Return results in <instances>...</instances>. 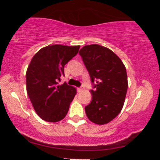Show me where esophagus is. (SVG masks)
I'll return each instance as SVG.
<instances>
[{
	"label": "esophagus",
	"mask_w": 160,
	"mask_h": 160,
	"mask_svg": "<svg viewBox=\"0 0 160 160\" xmlns=\"http://www.w3.org/2000/svg\"><path fill=\"white\" fill-rule=\"evenodd\" d=\"M83 89H84V86H82L81 87L78 88V92H82V90H83Z\"/></svg>",
	"instance_id": "1"
}]
</instances>
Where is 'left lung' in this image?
<instances>
[{
    "mask_svg": "<svg viewBox=\"0 0 160 160\" xmlns=\"http://www.w3.org/2000/svg\"><path fill=\"white\" fill-rule=\"evenodd\" d=\"M80 55L89 71L95 90L85 108L89 120L98 125L111 122L120 113L128 89L124 64L110 49L98 44L84 46Z\"/></svg>",
    "mask_w": 160,
    "mask_h": 160,
    "instance_id": "obj_1",
    "label": "left lung"
}]
</instances>
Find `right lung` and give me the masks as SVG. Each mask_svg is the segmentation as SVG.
<instances>
[{
    "instance_id": "right-lung-1",
    "label": "right lung",
    "mask_w": 160,
    "mask_h": 160,
    "mask_svg": "<svg viewBox=\"0 0 160 160\" xmlns=\"http://www.w3.org/2000/svg\"><path fill=\"white\" fill-rule=\"evenodd\" d=\"M80 46L50 45L33 56L26 71L27 93L42 120L56 122L65 118L77 94L74 86L64 82V67L78 54Z\"/></svg>"
}]
</instances>
